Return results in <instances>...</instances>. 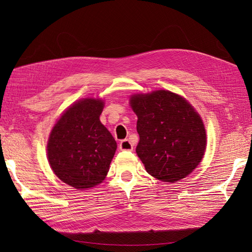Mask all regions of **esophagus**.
Listing matches in <instances>:
<instances>
[{
	"label": "esophagus",
	"mask_w": 252,
	"mask_h": 252,
	"mask_svg": "<svg viewBox=\"0 0 252 252\" xmlns=\"http://www.w3.org/2000/svg\"><path fill=\"white\" fill-rule=\"evenodd\" d=\"M119 147H120L121 150H129V151H131L133 149V145L130 142H129L128 140H123V141H121Z\"/></svg>",
	"instance_id": "1"
}]
</instances>
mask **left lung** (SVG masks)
I'll return each instance as SVG.
<instances>
[{
  "mask_svg": "<svg viewBox=\"0 0 252 252\" xmlns=\"http://www.w3.org/2000/svg\"><path fill=\"white\" fill-rule=\"evenodd\" d=\"M138 116L136 146L146 171L163 182L184 179L200 164L206 149L205 127L184 97L158 90L130 98Z\"/></svg>",
  "mask_w": 252,
  "mask_h": 252,
  "instance_id": "obj_1",
  "label": "left lung"
}]
</instances>
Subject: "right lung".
Listing matches in <instances>:
<instances>
[{
	"instance_id": "obj_1",
	"label": "right lung",
	"mask_w": 252,
	"mask_h": 252,
	"mask_svg": "<svg viewBox=\"0 0 252 252\" xmlns=\"http://www.w3.org/2000/svg\"><path fill=\"white\" fill-rule=\"evenodd\" d=\"M104 102L83 98L70 106L49 136L47 156L57 177L83 190L103 182L117 142L100 121Z\"/></svg>"
}]
</instances>
